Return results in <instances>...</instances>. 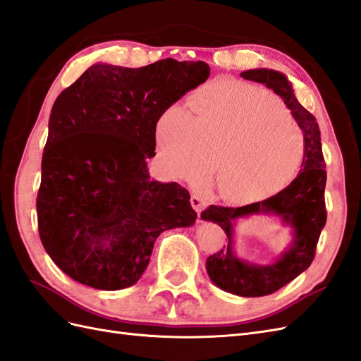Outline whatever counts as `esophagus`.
I'll list each match as a JSON object with an SVG mask.
<instances>
[{"label":"esophagus","mask_w":361,"mask_h":361,"mask_svg":"<svg viewBox=\"0 0 361 361\" xmlns=\"http://www.w3.org/2000/svg\"><path fill=\"white\" fill-rule=\"evenodd\" d=\"M190 204H192V207L197 210V214L200 215L201 214V210L204 209V206H206V201L201 198V195H198V193H193V195L190 197Z\"/></svg>","instance_id":"1"}]
</instances>
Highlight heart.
<instances>
[{"label": "heart", "mask_w": 361, "mask_h": 361, "mask_svg": "<svg viewBox=\"0 0 361 361\" xmlns=\"http://www.w3.org/2000/svg\"><path fill=\"white\" fill-rule=\"evenodd\" d=\"M173 104L157 123L160 155L172 177L195 183L216 164L219 195L230 202L262 201L298 177L305 137L273 92L216 80Z\"/></svg>", "instance_id": "heart-1"}]
</instances>
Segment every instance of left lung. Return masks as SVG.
<instances>
[{
    "mask_svg": "<svg viewBox=\"0 0 361 361\" xmlns=\"http://www.w3.org/2000/svg\"><path fill=\"white\" fill-rule=\"evenodd\" d=\"M241 78L259 82L282 97L302 129L307 147L299 175L279 193L243 207L209 206L201 214L202 219L216 223L228 238L227 245L207 257L206 269L210 281L227 293L243 298H261L295 279L308 269L316 256L319 236L326 224V171L316 117L299 104L285 75L276 70L256 68L243 71ZM250 214H276L293 228L290 248L274 264H248L239 260L233 252L234 221Z\"/></svg>",
    "mask_w": 361,
    "mask_h": 361,
    "instance_id": "obj_1",
    "label": "left lung"
}]
</instances>
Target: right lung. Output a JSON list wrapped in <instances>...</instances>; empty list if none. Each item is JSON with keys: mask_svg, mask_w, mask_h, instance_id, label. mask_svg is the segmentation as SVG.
Wrapping results in <instances>:
<instances>
[{"mask_svg": "<svg viewBox=\"0 0 361 361\" xmlns=\"http://www.w3.org/2000/svg\"><path fill=\"white\" fill-rule=\"evenodd\" d=\"M206 62L90 67L51 108L36 198L41 243L71 279L96 290L134 285L161 232L197 219L188 189L154 181L163 111L206 82Z\"/></svg>", "mask_w": 361, "mask_h": 361, "instance_id": "right-lung-1", "label": "right lung"}]
</instances>
